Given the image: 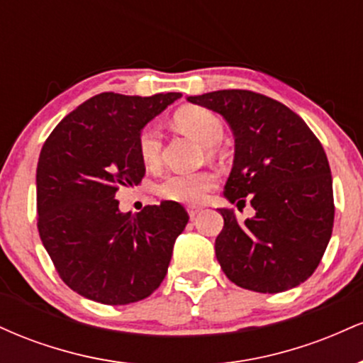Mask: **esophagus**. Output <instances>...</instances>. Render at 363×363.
I'll use <instances>...</instances> for the list:
<instances>
[{
	"label": "esophagus",
	"instance_id": "obj_1",
	"mask_svg": "<svg viewBox=\"0 0 363 363\" xmlns=\"http://www.w3.org/2000/svg\"><path fill=\"white\" fill-rule=\"evenodd\" d=\"M199 211H201V210H199V208H196V206H189V208H187V213H189L191 218H194V216H198Z\"/></svg>",
	"mask_w": 363,
	"mask_h": 363
}]
</instances>
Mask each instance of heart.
I'll return each instance as SVG.
<instances>
[{
	"label": "heart",
	"mask_w": 363,
	"mask_h": 363,
	"mask_svg": "<svg viewBox=\"0 0 363 363\" xmlns=\"http://www.w3.org/2000/svg\"><path fill=\"white\" fill-rule=\"evenodd\" d=\"M176 124L187 135L193 136L205 147H215L223 138V123L215 112L205 107H184L176 114ZM162 128L150 123L138 135V152L147 165H157L162 157ZM216 176L211 170L199 172H174L162 179L155 186V193L169 201L196 205L205 199L206 193L213 189Z\"/></svg>",
	"instance_id": "1"
}]
</instances>
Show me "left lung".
Masks as SVG:
<instances>
[{"instance_id": "1", "label": "left lung", "mask_w": 363, "mask_h": 363, "mask_svg": "<svg viewBox=\"0 0 363 363\" xmlns=\"http://www.w3.org/2000/svg\"><path fill=\"white\" fill-rule=\"evenodd\" d=\"M187 101L218 112L234 131V167L223 196L239 208L249 199L256 210L242 225L234 210H218L223 228L215 252L223 273L259 294L301 285L323 259L335 222L320 141L301 116L256 91L218 90Z\"/></svg>"}]
</instances>
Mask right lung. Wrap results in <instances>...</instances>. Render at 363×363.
<instances>
[{
    "label": "right lung",
    "instance_id": "obj_1",
    "mask_svg": "<svg viewBox=\"0 0 363 363\" xmlns=\"http://www.w3.org/2000/svg\"><path fill=\"white\" fill-rule=\"evenodd\" d=\"M182 97L104 91L69 112L45 140L37 164V228L61 280L107 306L152 295L167 274L189 215L176 201L121 213L116 193L140 184L138 135Z\"/></svg>",
    "mask_w": 363,
    "mask_h": 363
}]
</instances>
